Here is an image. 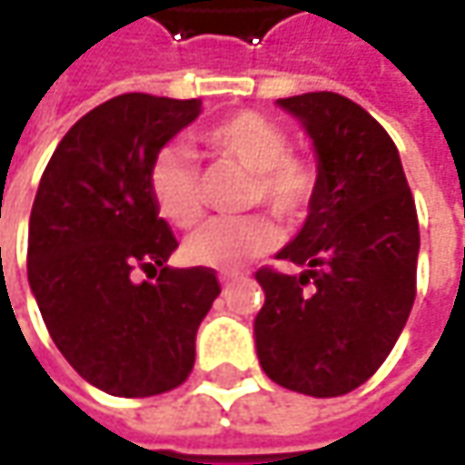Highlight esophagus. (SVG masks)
Here are the masks:
<instances>
[{"instance_id": "34e87169", "label": "esophagus", "mask_w": 465, "mask_h": 465, "mask_svg": "<svg viewBox=\"0 0 465 465\" xmlns=\"http://www.w3.org/2000/svg\"><path fill=\"white\" fill-rule=\"evenodd\" d=\"M218 280H221V285H232V282H236L239 277H236V274H229V272H223V274H221Z\"/></svg>"}]
</instances>
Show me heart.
Listing matches in <instances>:
<instances>
[{
	"label": "heart",
	"mask_w": 465,
	"mask_h": 465,
	"mask_svg": "<svg viewBox=\"0 0 465 465\" xmlns=\"http://www.w3.org/2000/svg\"><path fill=\"white\" fill-rule=\"evenodd\" d=\"M199 140L221 158L250 172L247 204H266L282 223H304L321 196L323 172L315 158L291 153V134L258 113H236L207 126ZM150 196L158 213L180 229L204 218L202 177L183 147H163L147 169ZM277 229L266 215L213 221L185 242V255L199 266L236 269L239 263L274 250Z\"/></svg>",
	"instance_id": "obj_1"
}]
</instances>
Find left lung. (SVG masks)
Returning <instances> with one entry per match:
<instances>
[{"label": "left lung", "instance_id": "obj_1", "mask_svg": "<svg viewBox=\"0 0 465 465\" xmlns=\"http://www.w3.org/2000/svg\"><path fill=\"white\" fill-rule=\"evenodd\" d=\"M318 153L312 215L277 258L302 274L258 269L261 369L277 385L333 399L363 385L391 355L418 293V210L391 134L331 91L277 99Z\"/></svg>", "mask_w": 465, "mask_h": 465}]
</instances>
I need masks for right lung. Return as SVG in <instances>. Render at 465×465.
I'll return each instance as SVG.
<instances>
[{
	"label": "right lung",
	"mask_w": 465,
	"mask_h": 465,
	"mask_svg": "<svg viewBox=\"0 0 465 465\" xmlns=\"http://www.w3.org/2000/svg\"><path fill=\"white\" fill-rule=\"evenodd\" d=\"M199 110V99L150 94L94 107L58 142L35 196L32 293L69 366L110 396L183 385L196 331L221 293L213 269L166 266L177 239L147 185L153 155Z\"/></svg>",
	"instance_id": "obj_1"
}]
</instances>
